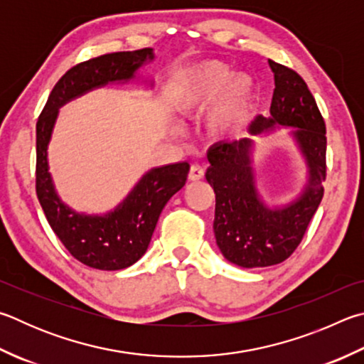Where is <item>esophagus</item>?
I'll use <instances>...</instances> for the list:
<instances>
[{"label": "esophagus", "mask_w": 364, "mask_h": 364, "mask_svg": "<svg viewBox=\"0 0 364 364\" xmlns=\"http://www.w3.org/2000/svg\"><path fill=\"white\" fill-rule=\"evenodd\" d=\"M203 168L202 167H199V165H193V167L189 168V180L191 181H199V180H202L203 178Z\"/></svg>", "instance_id": "1"}]
</instances>
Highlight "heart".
I'll use <instances>...</instances> for the list:
<instances>
[{"label":"heart","instance_id":"obj_1","mask_svg":"<svg viewBox=\"0 0 364 364\" xmlns=\"http://www.w3.org/2000/svg\"><path fill=\"white\" fill-rule=\"evenodd\" d=\"M251 87L247 75H234L226 65L216 60L203 62L183 73L176 85L175 107L178 113L191 116L205 109L224 91L220 101L210 108L207 129L213 136L234 134L243 114V100Z\"/></svg>","mask_w":364,"mask_h":364}]
</instances>
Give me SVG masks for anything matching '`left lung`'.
I'll return each instance as SVG.
<instances>
[{
    "label": "left lung",
    "mask_w": 364,
    "mask_h": 364,
    "mask_svg": "<svg viewBox=\"0 0 364 364\" xmlns=\"http://www.w3.org/2000/svg\"><path fill=\"white\" fill-rule=\"evenodd\" d=\"M269 65L275 79L270 117L257 116L248 130L259 135L275 125L294 127L309 165V184L293 203L269 208L256 191L250 138L220 141L208 149L205 178L216 196V243L228 261L247 269L274 266L293 255L323 199L326 180V125L315 98L294 70L274 60Z\"/></svg>",
    "instance_id": "left-lung-1"
}]
</instances>
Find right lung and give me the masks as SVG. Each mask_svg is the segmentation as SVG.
I'll list each match as a JSON object with an SVG mask.
<instances>
[{
	"label": "right lung",
	"instance_id": "add662e5",
	"mask_svg": "<svg viewBox=\"0 0 364 364\" xmlns=\"http://www.w3.org/2000/svg\"><path fill=\"white\" fill-rule=\"evenodd\" d=\"M153 49L113 52L75 65L58 79L36 122V194L52 230L73 257L100 270L132 266L144 255L170 197L186 183L189 164L148 171L119 207L103 216L79 215L58 199L48 167V144L58 108L71 98L108 82L129 81Z\"/></svg>",
	"mask_w": 364,
	"mask_h": 364
}]
</instances>
